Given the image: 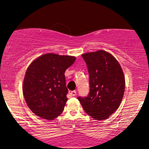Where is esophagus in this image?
<instances>
[{
	"label": "esophagus",
	"instance_id": "1",
	"mask_svg": "<svg viewBox=\"0 0 149 149\" xmlns=\"http://www.w3.org/2000/svg\"><path fill=\"white\" fill-rule=\"evenodd\" d=\"M69 94L71 96H75L77 95V91H72L69 92Z\"/></svg>",
	"mask_w": 149,
	"mask_h": 149
}]
</instances>
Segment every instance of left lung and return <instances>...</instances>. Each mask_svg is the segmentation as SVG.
Wrapping results in <instances>:
<instances>
[{"label": "left lung", "mask_w": 149, "mask_h": 149, "mask_svg": "<svg viewBox=\"0 0 149 149\" xmlns=\"http://www.w3.org/2000/svg\"><path fill=\"white\" fill-rule=\"evenodd\" d=\"M89 74V95L78 100L84 110L95 120L108 118L119 107L124 96L125 78L119 62L107 52L82 55Z\"/></svg>", "instance_id": "8db88e82"}]
</instances>
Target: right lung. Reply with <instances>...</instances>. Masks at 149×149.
I'll return each instance as SVG.
<instances>
[{
    "label": "right lung",
    "instance_id": "1",
    "mask_svg": "<svg viewBox=\"0 0 149 149\" xmlns=\"http://www.w3.org/2000/svg\"><path fill=\"white\" fill-rule=\"evenodd\" d=\"M76 58L48 53L31 62L25 72L23 93L27 106L36 115L54 120L62 113L68 89L65 70Z\"/></svg>",
    "mask_w": 149,
    "mask_h": 149
}]
</instances>
